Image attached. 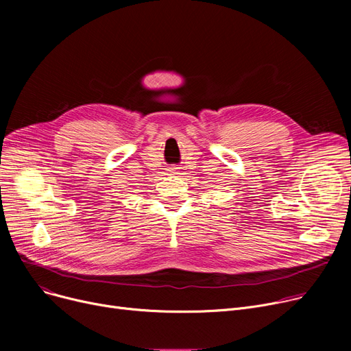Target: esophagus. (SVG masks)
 Wrapping results in <instances>:
<instances>
[{
	"mask_svg": "<svg viewBox=\"0 0 351 351\" xmlns=\"http://www.w3.org/2000/svg\"><path fill=\"white\" fill-rule=\"evenodd\" d=\"M168 171H169L172 175H176V173H179V172H178V168H173V166H172V168H169Z\"/></svg>",
	"mask_w": 351,
	"mask_h": 351,
	"instance_id": "obj_1",
	"label": "esophagus"
}]
</instances>
